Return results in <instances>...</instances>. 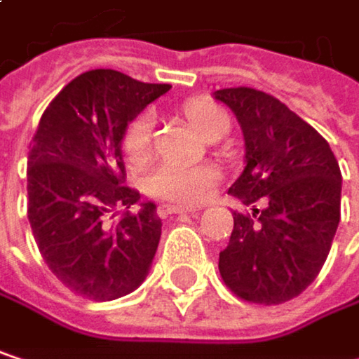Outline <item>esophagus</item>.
I'll list each match as a JSON object with an SVG mask.
<instances>
[{
  "mask_svg": "<svg viewBox=\"0 0 359 359\" xmlns=\"http://www.w3.org/2000/svg\"><path fill=\"white\" fill-rule=\"evenodd\" d=\"M184 212L195 214V212H199V210H197V208H184V205H168V203H164V205L158 208V216H162V218H166V216H170V214H184Z\"/></svg>",
  "mask_w": 359,
  "mask_h": 359,
  "instance_id": "34e87169",
  "label": "esophagus"
}]
</instances>
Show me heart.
<instances>
[{"mask_svg": "<svg viewBox=\"0 0 359 359\" xmlns=\"http://www.w3.org/2000/svg\"><path fill=\"white\" fill-rule=\"evenodd\" d=\"M184 116L191 126L199 135H208L216 124L229 122L226 111L208 102V100H193L184 106ZM154 137V118L151 114H139L124 130V151L133 162L145 160L151 149ZM218 172L212 166H189L164 162L156 166L149 177L145 179V191L154 197L168 199L175 203H195L205 197L210 187L216 182Z\"/></svg>", "mask_w": 359, "mask_h": 359, "instance_id": "obj_1", "label": "heart"}]
</instances>
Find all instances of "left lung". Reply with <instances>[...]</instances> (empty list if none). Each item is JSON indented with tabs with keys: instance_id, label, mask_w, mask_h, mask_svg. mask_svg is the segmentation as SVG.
<instances>
[{
	"instance_id": "obj_1",
	"label": "left lung",
	"mask_w": 359,
	"mask_h": 359,
	"mask_svg": "<svg viewBox=\"0 0 359 359\" xmlns=\"http://www.w3.org/2000/svg\"><path fill=\"white\" fill-rule=\"evenodd\" d=\"M214 97L233 109L245 139V168L229 193L253 208L233 212L220 276L245 302L285 304L314 283L332 245L341 220L337 158L316 128L264 91L233 87Z\"/></svg>"
}]
</instances>
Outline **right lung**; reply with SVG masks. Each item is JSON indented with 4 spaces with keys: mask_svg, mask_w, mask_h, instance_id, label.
Wrapping results in <instances>:
<instances>
[{
    "mask_svg": "<svg viewBox=\"0 0 359 359\" xmlns=\"http://www.w3.org/2000/svg\"><path fill=\"white\" fill-rule=\"evenodd\" d=\"M170 85L135 81L118 70H89L47 106L29 151V222L47 268L70 291L111 302L135 291L156 255L162 220L156 203L130 208L122 139L128 122Z\"/></svg>",
    "mask_w": 359,
    "mask_h": 359,
    "instance_id": "1",
    "label": "right lung"
}]
</instances>
